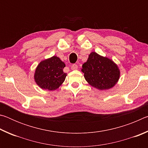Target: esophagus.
I'll list each match as a JSON object with an SVG mask.
<instances>
[{
	"label": "esophagus",
	"mask_w": 148,
	"mask_h": 148,
	"mask_svg": "<svg viewBox=\"0 0 148 148\" xmlns=\"http://www.w3.org/2000/svg\"><path fill=\"white\" fill-rule=\"evenodd\" d=\"M77 69V65L76 64H72L71 66V69L72 70H76Z\"/></svg>",
	"instance_id": "obj_1"
}]
</instances>
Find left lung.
Listing matches in <instances>:
<instances>
[{"instance_id": "8db88e82", "label": "left lung", "mask_w": 148, "mask_h": 148, "mask_svg": "<svg viewBox=\"0 0 148 148\" xmlns=\"http://www.w3.org/2000/svg\"><path fill=\"white\" fill-rule=\"evenodd\" d=\"M82 72L88 84L99 90L110 89L120 77V71L112 59L91 52L87 62L82 65Z\"/></svg>"}]
</instances>
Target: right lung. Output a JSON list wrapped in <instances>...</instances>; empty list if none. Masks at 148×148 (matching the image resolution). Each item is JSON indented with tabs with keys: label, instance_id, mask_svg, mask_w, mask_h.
Here are the masks:
<instances>
[{
	"label": "right lung",
	"instance_id": "add662e5",
	"mask_svg": "<svg viewBox=\"0 0 148 148\" xmlns=\"http://www.w3.org/2000/svg\"><path fill=\"white\" fill-rule=\"evenodd\" d=\"M64 67V62L57 56L42 61L35 70L34 81L42 89L56 90L64 82L67 76L63 72Z\"/></svg>",
	"mask_w": 148,
	"mask_h": 148
}]
</instances>
